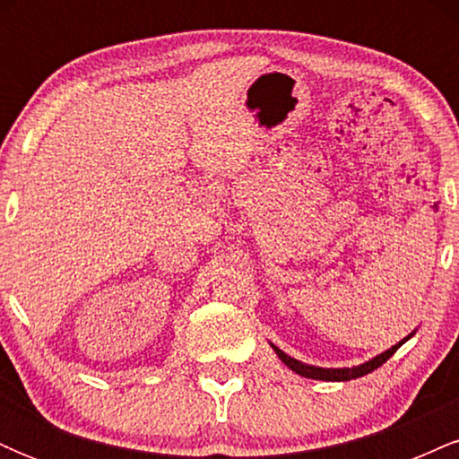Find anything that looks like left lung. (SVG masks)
I'll return each instance as SVG.
<instances>
[{
    "mask_svg": "<svg viewBox=\"0 0 459 459\" xmlns=\"http://www.w3.org/2000/svg\"><path fill=\"white\" fill-rule=\"evenodd\" d=\"M403 341H405V339H403ZM403 341H402V343H403ZM402 343L393 345L391 350H386V351H384V354L376 356V358H373V360L365 362V365L351 367V368H321V367H310V365H304V362L296 360V358L287 356V354H284V351L278 350V347H273V350H276V354L281 356V360L284 362V365L291 368V371L299 373V376H302V377H310V380H325V382H347V380H356V377H362V376H367V373L376 371L377 367H382L384 362H386L388 358H391V356L394 354V351H397L399 347H402Z\"/></svg>",
    "mask_w": 459,
    "mask_h": 459,
    "instance_id": "obj_1",
    "label": "left lung"
}]
</instances>
